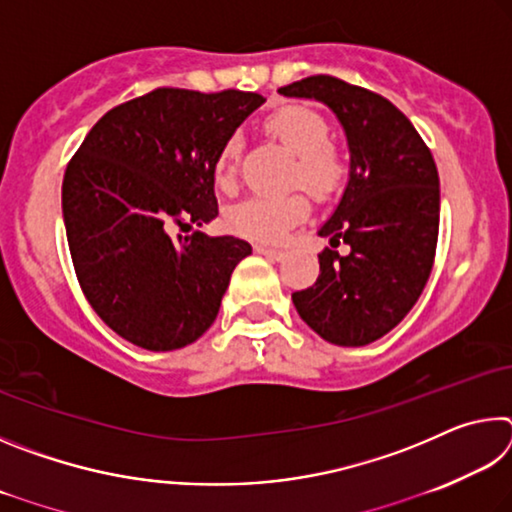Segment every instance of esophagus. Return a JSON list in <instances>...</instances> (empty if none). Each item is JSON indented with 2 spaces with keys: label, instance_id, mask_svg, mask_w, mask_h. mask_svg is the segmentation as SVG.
<instances>
[{
  "label": "esophagus",
  "instance_id": "obj_1",
  "mask_svg": "<svg viewBox=\"0 0 512 512\" xmlns=\"http://www.w3.org/2000/svg\"><path fill=\"white\" fill-rule=\"evenodd\" d=\"M255 250H257L259 255H264V257H268V259H282V257H284L282 250H277V248H268V246H262V244H257V246H255Z\"/></svg>",
  "mask_w": 512,
  "mask_h": 512
}]
</instances>
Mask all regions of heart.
<instances>
[{
    "instance_id": "obj_1",
    "label": "heart",
    "mask_w": 512,
    "mask_h": 512,
    "mask_svg": "<svg viewBox=\"0 0 512 512\" xmlns=\"http://www.w3.org/2000/svg\"><path fill=\"white\" fill-rule=\"evenodd\" d=\"M264 128L291 153H296L289 185H302L320 198L341 192L350 178V158L341 146L329 140V124L309 106H284L266 117ZM241 153L239 135H230L216 153L214 180L221 189H232ZM309 214V198L298 192L284 196H250L232 205L228 212L230 230L259 244H277Z\"/></svg>"
}]
</instances>
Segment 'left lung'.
<instances>
[{
    "instance_id": "left-lung-1",
    "label": "left lung",
    "mask_w": 512,
    "mask_h": 512,
    "mask_svg": "<svg viewBox=\"0 0 512 512\" xmlns=\"http://www.w3.org/2000/svg\"><path fill=\"white\" fill-rule=\"evenodd\" d=\"M277 92L327 103L352 167L339 207L318 230L332 244L318 255V280L291 300L325 341L368 345L409 314L429 280L440 223L436 162L409 117L377 92L329 74ZM341 243L348 256L335 250Z\"/></svg>"
}]
</instances>
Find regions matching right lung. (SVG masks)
Instances as JSON below:
<instances>
[{
	"label": "right lung",
	"instance_id": "right-lung-1",
	"mask_svg": "<svg viewBox=\"0 0 512 512\" xmlns=\"http://www.w3.org/2000/svg\"><path fill=\"white\" fill-rule=\"evenodd\" d=\"M257 92L155 88L108 110L63 178V219L85 298L121 339L167 352L194 343L219 314L248 241L171 237L219 214L214 160Z\"/></svg>",
	"mask_w": 512,
	"mask_h": 512
}]
</instances>
